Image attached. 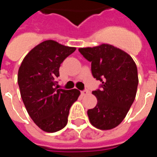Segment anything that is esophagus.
<instances>
[{"mask_svg": "<svg viewBox=\"0 0 157 157\" xmlns=\"http://www.w3.org/2000/svg\"><path fill=\"white\" fill-rule=\"evenodd\" d=\"M81 94L82 96H86V95H88V94H90V91L87 90H83L81 92Z\"/></svg>", "mask_w": 157, "mask_h": 157, "instance_id": "esophagus-1", "label": "esophagus"}]
</instances>
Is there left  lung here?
<instances>
[{
  "mask_svg": "<svg viewBox=\"0 0 157 157\" xmlns=\"http://www.w3.org/2000/svg\"><path fill=\"white\" fill-rule=\"evenodd\" d=\"M78 51L91 62L94 77L102 82L101 90L92 92L98 103L87 111L89 120L96 128L112 130L124 120L135 99L138 85L135 62L128 53L109 44Z\"/></svg>",
  "mask_w": 157,
  "mask_h": 157,
  "instance_id": "8db88e82",
  "label": "left lung"
}]
</instances>
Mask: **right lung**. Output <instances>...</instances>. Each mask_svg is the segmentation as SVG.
<instances>
[{
	"label": "right lung",
	"mask_w": 157,
	"mask_h": 157,
	"mask_svg": "<svg viewBox=\"0 0 157 157\" xmlns=\"http://www.w3.org/2000/svg\"><path fill=\"white\" fill-rule=\"evenodd\" d=\"M53 40H46L26 55L18 71L20 95L29 116L43 131L54 133L67 123L69 110L77 101V89H57L60 63L75 51Z\"/></svg>",
	"instance_id": "obj_1"
}]
</instances>
